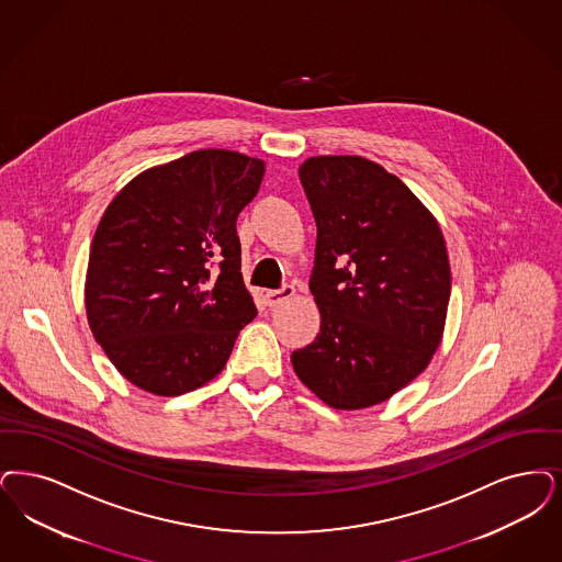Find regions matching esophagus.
Segmentation results:
<instances>
[{"label": "esophagus", "instance_id": "esophagus-1", "mask_svg": "<svg viewBox=\"0 0 562 562\" xmlns=\"http://www.w3.org/2000/svg\"><path fill=\"white\" fill-rule=\"evenodd\" d=\"M292 294H294V286H291V284H284L282 289H278V291H270L266 294V296H268V305H270V307H276V305H280L282 301L291 299Z\"/></svg>", "mask_w": 562, "mask_h": 562}]
</instances>
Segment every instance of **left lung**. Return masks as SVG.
Listing matches in <instances>:
<instances>
[{"instance_id": "left-lung-1", "label": "left lung", "mask_w": 562, "mask_h": 562, "mask_svg": "<svg viewBox=\"0 0 562 562\" xmlns=\"http://www.w3.org/2000/svg\"><path fill=\"white\" fill-rule=\"evenodd\" d=\"M299 176L317 225L310 291L322 324L292 351V368L330 407L381 404L441 342L451 291L443 234L404 181L368 158H307Z\"/></svg>"}]
</instances>
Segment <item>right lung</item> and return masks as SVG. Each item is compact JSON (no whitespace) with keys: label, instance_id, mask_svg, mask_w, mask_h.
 <instances>
[{"label":"right lung","instance_id":"add662e5","mask_svg":"<svg viewBox=\"0 0 562 562\" xmlns=\"http://www.w3.org/2000/svg\"><path fill=\"white\" fill-rule=\"evenodd\" d=\"M263 173L259 158L196 150L139 173L104 211L86 310L93 338L135 386L176 397L224 370L257 315L236 220Z\"/></svg>","mask_w":562,"mask_h":562}]
</instances>
